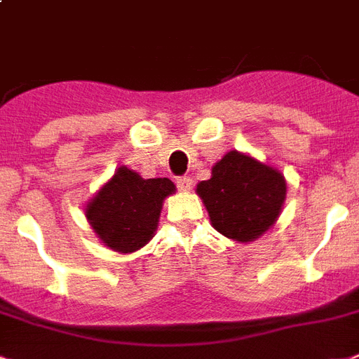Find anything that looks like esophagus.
Returning <instances> with one entry per match:
<instances>
[{
	"instance_id": "1",
	"label": "esophagus",
	"mask_w": 359,
	"mask_h": 359,
	"mask_svg": "<svg viewBox=\"0 0 359 359\" xmlns=\"http://www.w3.org/2000/svg\"><path fill=\"white\" fill-rule=\"evenodd\" d=\"M177 188H179L180 191H189V189H191V179H189V177H179V179H177Z\"/></svg>"
}]
</instances>
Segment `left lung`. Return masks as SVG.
Wrapping results in <instances>:
<instances>
[{
  "mask_svg": "<svg viewBox=\"0 0 359 359\" xmlns=\"http://www.w3.org/2000/svg\"><path fill=\"white\" fill-rule=\"evenodd\" d=\"M284 175L240 151L215 162L212 177L197 184L210 223L229 240L249 243L275 225L285 201Z\"/></svg>",
  "mask_w": 359,
  "mask_h": 359,
  "instance_id": "left-lung-1",
  "label": "left lung"
}]
</instances>
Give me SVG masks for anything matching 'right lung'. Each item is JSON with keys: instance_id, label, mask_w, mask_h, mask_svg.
<instances>
[{"instance_id": "right-lung-1", "label": "right lung", "mask_w": 359, "mask_h": 359, "mask_svg": "<svg viewBox=\"0 0 359 359\" xmlns=\"http://www.w3.org/2000/svg\"><path fill=\"white\" fill-rule=\"evenodd\" d=\"M175 189L170 179H144L127 165H119L90 199L84 215L101 243L130 255L153 240L164 199Z\"/></svg>"}]
</instances>
